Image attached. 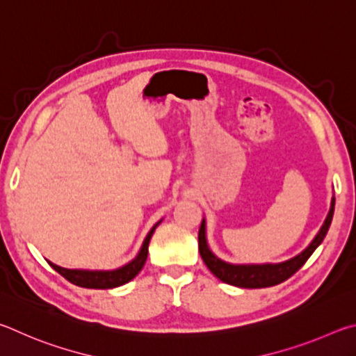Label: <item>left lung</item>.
<instances>
[{
    "instance_id": "1",
    "label": "left lung",
    "mask_w": 356,
    "mask_h": 356,
    "mask_svg": "<svg viewBox=\"0 0 356 356\" xmlns=\"http://www.w3.org/2000/svg\"><path fill=\"white\" fill-rule=\"evenodd\" d=\"M334 213V197L332 198V207H330L328 216L325 222H323L319 233L316 234L313 242L305 248V250L297 254V257L291 258L288 261L278 264H229L217 258L216 254L209 250L207 242V222L202 220V227L198 229V250H200L202 259L204 261L208 269L214 273V275L223 283L238 286V288H247V289H258V288H269V286H275L283 283L284 280L294 275V273L300 269V267L307 263L308 258L313 254L317 247L322 244L323 238L328 233V228L332 225Z\"/></svg>"
}]
</instances>
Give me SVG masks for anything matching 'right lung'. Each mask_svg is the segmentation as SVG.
<instances>
[{
    "label": "right lung",
    "mask_w": 356,
    "mask_h": 356,
    "mask_svg": "<svg viewBox=\"0 0 356 356\" xmlns=\"http://www.w3.org/2000/svg\"><path fill=\"white\" fill-rule=\"evenodd\" d=\"M161 223V220L156 223V225L149 229V233L147 234L145 241L140 247V252L137 253V257L129 261L128 264H124L122 267H118L115 270H79V269H64V267L56 266L53 263H49V266L53 267L56 272H59L62 277L68 282L81 286V288H89V289H112L117 288V286H122L124 283H128L133 280L137 273L142 270L143 264H145L147 257H148V244L149 239L154 233L156 227Z\"/></svg>",
    "instance_id": "obj_1"
}]
</instances>
